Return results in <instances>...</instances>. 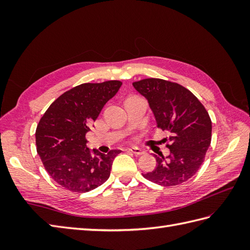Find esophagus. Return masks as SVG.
<instances>
[{
  "label": "esophagus",
  "mask_w": 250,
  "mask_h": 250,
  "mask_svg": "<svg viewBox=\"0 0 250 250\" xmlns=\"http://www.w3.org/2000/svg\"><path fill=\"white\" fill-rule=\"evenodd\" d=\"M129 151H131L132 153H134V155H143L145 151L141 149L140 147H136V146H132L129 148Z\"/></svg>",
  "instance_id": "1"
}]
</instances>
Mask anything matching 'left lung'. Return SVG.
<instances>
[{
  "label": "left lung",
  "mask_w": 250,
  "mask_h": 250,
  "mask_svg": "<svg viewBox=\"0 0 250 250\" xmlns=\"http://www.w3.org/2000/svg\"><path fill=\"white\" fill-rule=\"evenodd\" d=\"M145 97L157 126L169 134V155L156 158L157 167L144 174L150 182L172 187L187 182L199 171L211 141V120L198 98L179 83L160 78L133 83Z\"/></svg>",
  "instance_id": "1"
}]
</instances>
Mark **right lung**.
Wrapping results in <instances>:
<instances>
[{
	"label": "right lung",
	"mask_w": 250,
	"mask_h": 250,
	"mask_svg": "<svg viewBox=\"0 0 250 250\" xmlns=\"http://www.w3.org/2000/svg\"><path fill=\"white\" fill-rule=\"evenodd\" d=\"M122 83H82L61 94L37 125L36 150L56 183L73 192H88L104 184L121 150L101 153L87 147L86 134Z\"/></svg>",
	"instance_id": "obj_1"
}]
</instances>
